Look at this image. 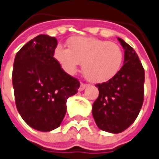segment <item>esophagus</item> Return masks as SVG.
Here are the masks:
<instances>
[{"mask_svg":"<svg viewBox=\"0 0 159 159\" xmlns=\"http://www.w3.org/2000/svg\"><path fill=\"white\" fill-rule=\"evenodd\" d=\"M88 86H89L88 84H84V83H81V84H80V91H82V90H84V89H86Z\"/></svg>","mask_w":159,"mask_h":159,"instance_id":"34e87169","label":"esophagus"}]
</instances>
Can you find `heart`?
Returning a JSON list of instances; mask_svg holds the SVG:
<instances>
[{
  "mask_svg": "<svg viewBox=\"0 0 159 159\" xmlns=\"http://www.w3.org/2000/svg\"><path fill=\"white\" fill-rule=\"evenodd\" d=\"M68 46L69 48L58 45L54 51L55 59L68 74H74L83 63L84 75L94 83L111 80L123 64V50L114 42L92 37H72Z\"/></svg>",
  "mask_w": 159,
  "mask_h": 159,
  "instance_id": "b5f03b06",
  "label": "heart"
}]
</instances>
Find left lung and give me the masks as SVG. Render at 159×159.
<instances>
[{"mask_svg":"<svg viewBox=\"0 0 159 159\" xmlns=\"http://www.w3.org/2000/svg\"><path fill=\"white\" fill-rule=\"evenodd\" d=\"M125 50L124 64L116 76L97 84L99 96L93 103L92 114L102 131L119 134L134 123L143 106L144 69L134 49L118 38Z\"/></svg>","mask_w":159,"mask_h":159,"instance_id":"1","label":"left lung"}]
</instances>
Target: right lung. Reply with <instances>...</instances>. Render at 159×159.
Returning a JSON list of instances; mask_svg holds the SVG:
<instances>
[{
	"mask_svg": "<svg viewBox=\"0 0 159 159\" xmlns=\"http://www.w3.org/2000/svg\"><path fill=\"white\" fill-rule=\"evenodd\" d=\"M55 37L40 34L16 53L12 72L16 109L25 122L38 131L61 125L67 99L78 93L79 80L64 71L54 57Z\"/></svg>",
	"mask_w": 159,
	"mask_h": 159,
	"instance_id": "obj_1",
	"label": "right lung"
}]
</instances>
